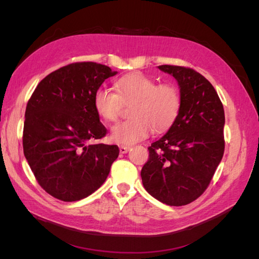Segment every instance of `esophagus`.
I'll return each instance as SVG.
<instances>
[{
  "instance_id": "esophagus-1",
  "label": "esophagus",
  "mask_w": 259,
  "mask_h": 259,
  "mask_svg": "<svg viewBox=\"0 0 259 259\" xmlns=\"http://www.w3.org/2000/svg\"><path fill=\"white\" fill-rule=\"evenodd\" d=\"M119 148H120L121 153H127L131 149V147H128V146H120Z\"/></svg>"
}]
</instances>
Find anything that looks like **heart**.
<instances>
[{"label":"heart","instance_id":"heart-1","mask_svg":"<svg viewBox=\"0 0 259 259\" xmlns=\"http://www.w3.org/2000/svg\"><path fill=\"white\" fill-rule=\"evenodd\" d=\"M116 93L99 89L94 96L98 115L107 122L120 116L123 105H131V120L113 125L111 140L130 146L147 138L151 131L161 133L176 120L180 109V95L173 84H158L142 73H133L115 82Z\"/></svg>","mask_w":259,"mask_h":259}]
</instances>
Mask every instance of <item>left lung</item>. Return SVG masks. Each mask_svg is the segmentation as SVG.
<instances>
[{
	"label": "left lung",
	"mask_w": 259,
	"mask_h": 259,
	"mask_svg": "<svg viewBox=\"0 0 259 259\" xmlns=\"http://www.w3.org/2000/svg\"><path fill=\"white\" fill-rule=\"evenodd\" d=\"M158 68L177 81L180 109L166 134L148 148L149 160L140 175L153 198L182 206L205 191L223 159L225 112L213 85L202 74L179 66Z\"/></svg>",
	"instance_id": "8db88e82"
}]
</instances>
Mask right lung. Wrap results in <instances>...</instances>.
Instances as JSON below:
<instances>
[{
  "mask_svg": "<svg viewBox=\"0 0 259 259\" xmlns=\"http://www.w3.org/2000/svg\"><path fill=\"white\" fill-rule=\"evenodd\" d=\"M116 73L96 62H75L45 76L29 99L23 153L52 197L79 201L106 182L120 150L115 145L93 144L107 134L94 96Z\"/></svg>",
  "mask_w": 259,
  "mask_h": 259,
  "instance_id": "1",
  "label": "right lung"
}]
</instances>
